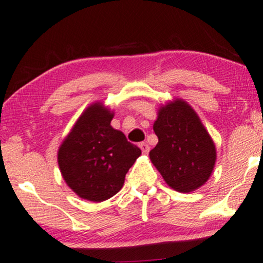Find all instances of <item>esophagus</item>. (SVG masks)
I'll use <instances>...</instances> for the list:
<instances>
[{
  "label": "esophagus",
  "mask_w": 263,
  "mask_h": 263,
  "mask_svg": "<svg viewBox=\"0 0 263 263\" xmlns=\"http://www.w3.org/2000/svg\"><path fill=\"white\" fill-rule=\"evenodd\" d=\"M139 146H140L142 154H144V155H147L148 151H150V146H148L146 142H141V144L139 145Z\"/></svg>",
  "instance_id": "1"
}]
</instances>
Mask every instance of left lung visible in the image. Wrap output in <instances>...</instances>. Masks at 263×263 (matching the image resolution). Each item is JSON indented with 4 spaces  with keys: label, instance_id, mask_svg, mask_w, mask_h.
I'll list each match as a JSON object with an SVG mask.
<instances>
[{
    "label": "left lung",
    "instance_id": "left-lung-1",
    "mask_svg": "<svg viewBox=\"0 0 263 263\" xmlns=\"http://www.w3.org/2000/svg\"><path fill=\"white\" fill-rule=\"evenodd\" d=\"M154 132L158 142L150 151V160L168 186L191 193L210 179L216 145L189 103L174 99L160 106Z\"/></svg>",
    "mask_w": 263,
    "mask_h": 263
}]
</instances>
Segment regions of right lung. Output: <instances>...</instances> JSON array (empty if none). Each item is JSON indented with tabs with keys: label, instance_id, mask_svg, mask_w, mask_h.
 <instances>
[{
	"label": "right lung",
	"instance_id": "1",
	"mask_svg": "<svg viewBox=\"0 0 263 263\" xmlns=\"http://www.w3.org/2000/svg\"><path fill=\"white\" fill-rule=\"evenodd\" d=\"M115 112L96 101L84 109L58 147L64 181L80 199L102 202L124 185L141 150L111 125Z\"/></svg>",
	"mask_w": 263,
	"mask_h": 263
}]
</instances>
